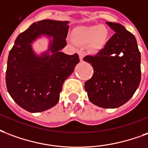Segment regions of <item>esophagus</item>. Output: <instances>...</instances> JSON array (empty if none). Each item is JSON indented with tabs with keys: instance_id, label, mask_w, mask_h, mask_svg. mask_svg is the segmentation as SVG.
Here are the masks:
<instances>
[{
	"instance_id": "esophagus-1",
	"label": "esophagus",
	"mask_w": 148,
	"mask_h": 148,
	"mask_svg": "<svg viewBox=\"0 0 148 148\" xmlns=\"http://www.w3.org/2000/svg\"><path fill=\"white\" fill-rule=\"evenodd\" d=\"M78 55H79L80 60H81V61H82L83 58H84V52L80 50V51H78Z\"/></svg>"
}]
</instances>
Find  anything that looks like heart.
<instances>
[{"label":"heart","mask_w":148,"mask_h":148,"mask_svg":"<svg viewBox=\"0 0 148 148\" xmlns=\"http://www.w3.org/2000/svg\"><path fill=\"white\" fill-rule=\"evenodd\" d=\"M74 36L77 40L82 42H91L94 49H101L106 42L108 36L107 27L100 26L80 27L74 30Z\"/></svg>","instance_id":"heart-1"}]
</instances>
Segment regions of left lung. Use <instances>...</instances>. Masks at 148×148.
Returning a JSON list of instances; mask_svg holds the SVG:
<instances>
[{"label":"left lung","instance_id":"8db88e82","mask_svg":"<svg viewBox=\"0 0 148 148\" xmlns=\"http://www.w3.org/2000/svg\"><path fill=\"white\" fill-rule=\"evenodd\" d=\"M114 31L103 49L84 60L93 67L85 82L89 101L103 108H116L129 101L141 79L140 52L134 35L122 25L107 22Z\"/></svg>","mask_w":148,"mask_h":148}]
</instances>
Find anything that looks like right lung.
Listing matches in <instances>:
<instances>
[{
    "mask_svg": "<svg viewBox=\"0 0 148 148\" xmlns=\"http://www.w3.org/2000/svg\"><path fill=\"white\" fill-rule=\"evenodd\" d=\"M68 21L44 19L21 33L8 55L6 85L16 103L31 113L49 110L56 104L63 84L79 63L77 53L60 50L66 45ZM49 39L48 51L39 56L32 48L38 38Z\"/></svg>",
    "mask_w": 148,
    "mask_h": 148,
    "instance_id": "1",
    "label": "right lung"
}]
</instances>
